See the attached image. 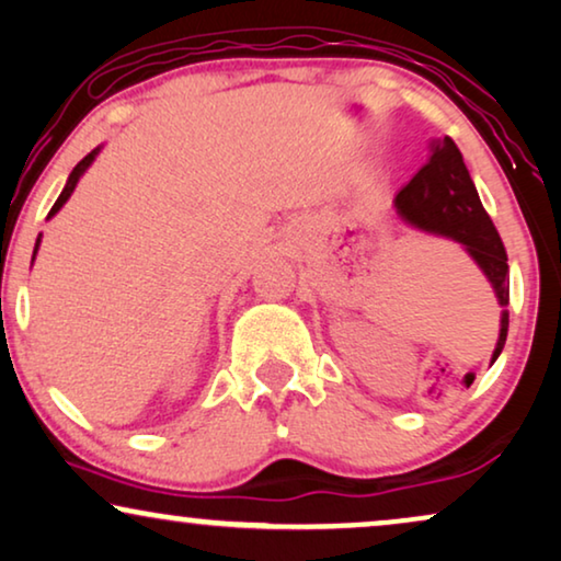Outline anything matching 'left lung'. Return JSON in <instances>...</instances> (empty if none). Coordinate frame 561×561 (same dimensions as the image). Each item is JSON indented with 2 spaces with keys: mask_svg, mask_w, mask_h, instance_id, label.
<instances>
[{
  "mask_svg": "<svg viewBox=\"0 0 561 561\" xmlns=\"http://www.w3.org/2000/svg\"><path fill=\"white\" fill-rule=\"evenodd\" d=\"M394 207L410 226L465 245V251L474 259V264L482 268L495 289L497 302L505 308L511 300L505 245L500 241L490 215L484 213L461 151L449 136L431 146L428 163L398 192ZM505 339L507 310H503V318H500V339L492 351V362L503 351Z\"/></svg>",
  "mask_w": 561,
  "mask_h": 561,
  "instance_id": "obj_1",
  "label": "left lung"
}]
</instances>
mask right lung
I'll use <instances>...</instances> for the list:
<instances>
[{
	"mask_svg": "<svg viewBox=\"0 0 561 561\" xmlns=\"http://www.w3.org/2000/svg\"><path fill=\"white\" fill-rule=\"evenodd\" d=\"M96 153H100V148H94V151H92V153H87V156H84V159H81V161L77 163V167H73V171H71V174H69V182H66V186H64V192H61V194H58L56 205H54V207H50L48 218H54V215H56V213H58V210H61V207H64V203H66V199H69V197H71V192H73V190H77V182H79V179H81V174H84V171L89 169V163H92V161H94V156H96ZM37 245H41V236H37V241H35V253H37ZM35 253H33V259H35Z\"/></svg>",
	"mask_w": 561,
	"mask_h": 561,
	"instance_id": "right-lung-1",
	"label": "right lung"
}]
</instances>
